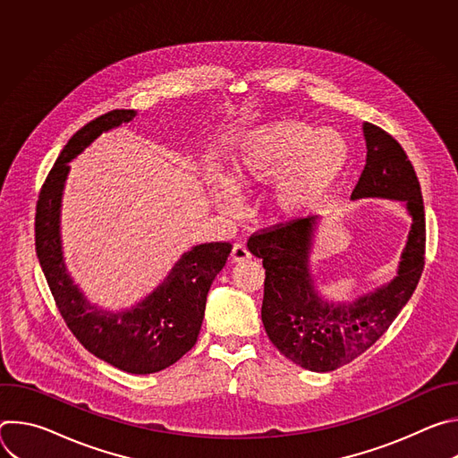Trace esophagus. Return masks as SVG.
Here are the masks:
<instances>
[{
  "label": "esophagus",
  "instance_id": "esophagus-1",
  "mask_svg": "<svg viewBox=\"0 0 458 458\" xmlns=\"http://www.w3.org/2000/svg\"><path fill=\"white\" fill-rule=\"evenodd\" d=\"M251 257V253L248 251V248L244 246V244H235L233 248H232V260L233 263H242V260H248Z\"/></svg>",
  "mask_w": 458,
  "mask_h": 458
}]
</instances>
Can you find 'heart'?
<instances>
[{"label": "heart", "mask_w": 458, "mask_h": 458, "mask_svg": "<svg viewBox=\"0 0 458 458\" xmlns=\"http://www.w3.org/2000/svg\"><path fill=\"white\" fill-rule=\"evenodd\" d=\"M348 161V145L332 128L317 130L301 119H279L244 134L233 157V179L214 174L208 181L216 207L241 208V190L276 181L272 210L295 219L318 208L334 190Z\"/></svg>", "instance_id": "b5f03b06"}]
</instances>
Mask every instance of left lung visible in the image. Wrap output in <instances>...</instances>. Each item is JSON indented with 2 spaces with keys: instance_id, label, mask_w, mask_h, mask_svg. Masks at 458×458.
I'll return each instance as SVG.
<instances>
[{
  "instance_id": "left-lung-1",
  "label": "left lung",
  "mask_w": 458,
  "mask_h": 458,
  "mask_svg": "<svg viewBox=\"0 0 458 458\" xmlns=\"http://www.w3.org/2000/svg\"><path fill=\"white\" fill-rule=\"evenodd\" d=\"M366 165L352 201L378 198L399 201L411 217V230L397 276L352 302L326 301L315 288L310 253L318 217L295 219L255 233L248 250L267 270L260 308L274 346L310 371H334L373 346L411 299L424 270L426 221L413 165L403 147L382 128L364 123Z\"/></svg>"
}]
</instances>
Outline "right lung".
<instances>
[{
    "mask_svg": "<svg viewBox=\"0 0 458 458\" xmlns=\"http://www.w3.org/2000/svg\"><path fill=\"white\" fill-rule=\"evenodd\" d=\"M136 110H112L87 123L69 140L52 166L36 207V253L61 317L98 359L136 375L161 371L198 343L207 295L226 265L230 242H205L184 251L163 283L128 310L92 304L71 277L61 248L63 190L76 159L103 132L130 123Z\"/></svg>",
    "mask_w": 458,
    "mask_h": 458,
    "instance_id": "right-lung-1",
    "label": "right lung"
}]
</instances>
